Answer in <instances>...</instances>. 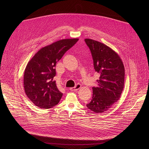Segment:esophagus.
Instances as JSON below:
<instances>
[{
    "label": "esophagus",
    "mask_w": 149,
    "mask_h": 149,
    "mask_svg": "<svg viewBox=\"0 0 149 149\" xmlns=\"http://www.w3.org/2000/svg\"><path fill=\"white\" fill-rule=\"evenodd\" d=\"M81 87V85L80 84H77L76 86H75V87H72V88H70V90L71 91H77V90H78Z\"/></svg>",
    "instance_id": "obj_1"
}]
</instances>
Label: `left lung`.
Listing matches in <instances>:
<instances>
[{
    "label": "left lung",
    "instance_id": "left-lung-1",
    "mask_svg": "<svg viewBox=\"0 0 149 149\" xmlns=\"http://www.w3.org/2000/svg\"><path fill=\"white\" fill-rule=\"evenodd\" d=\"M89 47L96 72L100 74L98 86L93 87V97L87 107L95 113L108 110L120 98L124 85L125 70L120 56L98 41L85 39Z\"/></svg>",
    "mask_w": 149,
    "mask_h": 149
}]
</instances>
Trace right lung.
Masks as SVG:
<instances>
[{
    "label": "right lung",
    "mask_w": 149,
    "mask_h": 149,
    "mask_svg": "<svg viewBox=\"0 0 149 149\" xmlns=\"http://www.w3.org/2000/svg\"><path fill=\"white\" fill-rule=\"evenodd\" d=\"M78 39H64L42 48L29 61L24 77L25 93L30 100L40 109H49L58 104L62 93L54 78L55 66L64 54Z\"/></svg>",
    "instance_id": "add662e5"
}]
</instances>
